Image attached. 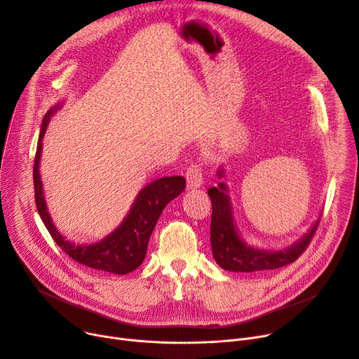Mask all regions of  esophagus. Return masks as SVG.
I'll return each mask as SVG.
<instances>
[{
    "mask_svg": "<svg viewBox=\"0 0 359 359\" xmlns=\"http://www.w3.org/2000/svg\"><path fill=\"white\" fill-rule=\"evenodd\" d=\"M186 182H187V189H198L203 183V175L202 168L198 164H192L186 172Z\"/></svg>",
    "mask_w": 359,
    "mask_h": 359,
    "instance_id": "34e87169",
    "label": "esophagus"
}]
</instances>
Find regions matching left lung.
Instances as JSON below:
<instances>
[{"instance_id": "8db88e82", "label": "left lung", "mask_w": 359, "mask_h": 359, "mask_svg": "<svg viewBox=\"0 0 359 359\" xmlns=\"http://www.w3.org/2000/svg\"><path fill=\"white\" fill-rule=\"evenodd\" d=\"M217 176L221 179V182H218L217 186L210 187L208 195L212 203L211 248L212 256L219 268L230 272L278 269L295 262L301 253L307 249L320 219L311 225L310 230L303 237L285 249L265 250L249 246L240 237L237 229L229 186L222 180L225 179V168L222 165L217 170Z\"/></svg>"}]
</instances>
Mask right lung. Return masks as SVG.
<instances>
[{
    "label": "right lung",
    "mask_w": 359,
    "mask_h": 359,
    "mask_svg": "<svg viewBox=\"0 0 359 359\" xmlns=\"http://www.w3.org/2000/svg\"><path fill=\"white\" fill-rule=\"evenodd\" d=\"M64 106V102L52 106L42 121V128L37 141L36 157L33 164V184L36 208L39 212L45 227L48 229L56 244L74 260L84 266L104 271L115 275H125L135 271L145 259L147 248L151 234L164 210V206L177 198L186 186V180L182 176L161 177L148 183L138 192L129 212L122 222L110 234L102 240L90 244L72 243L60 233L53 224L49 214L43 194V183L41 179V156L42 141L50 118Z\"/></svg>",
    "instance_id": "obj_1"
}]
</instances>
